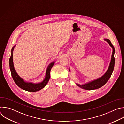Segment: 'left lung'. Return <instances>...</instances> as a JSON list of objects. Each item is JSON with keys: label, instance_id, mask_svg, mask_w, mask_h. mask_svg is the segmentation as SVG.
Here are the masks:
<instances>
[{"label": "left lung", "instance_id": "obj_1", "mask_svg": "<svg viewBox=\"0 0 124 124\" xmlns=\"http://www.w3.org/2000/svg\"><path fill=\"white\" fill-rule=\"evenodd\" d=\"M104 40L107 41L113 49L112 54L111 58V61L107 71L102 77L96 80L92 81L88 83H86L83 85H80V84H76V85L80 88L86 90H93L99 89L101 87L103 86L107 83L108 81V79H109V78L110 77L112 74V73L113 71L114 64H115V58L114 56V53H115V49L113 46L111 44L110 41L109 39H104ZM69 71H70V70H69Z\"/></svg>", "mask_w": 124, "mask_h": 124}]
</instances>
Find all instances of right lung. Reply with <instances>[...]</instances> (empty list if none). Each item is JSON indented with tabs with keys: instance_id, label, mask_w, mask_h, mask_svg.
I'll return each instance as SVG.
<instances>
[{
	"instance_id": "obj_1",
	"label": "right lung",
	"mask_w": 124,
	"mask_h": 124,
	"mask_svg": "<svg viewBox=\"0 0 124 124\" xmlns=\"http://www.w3.org/2000/svg\"><path fill=\"white\" fill-rule=\"evenodd\" d=\"M16 46H15L12 49L11 52V55L9 59V65H10V69L11 72V74L12 77L16 83V84L21 89L30 92H35L38 91L41 89H42L44 88L50 78V71L51 70L52 68L54 66V62L51 63L47 68L46 73V76L44 80L41 83H33L31 82H27L24 81V80L21 78L16 73L14 66L13 63V52L14 49V48Z\"/></svg>"
}]
</instances>
